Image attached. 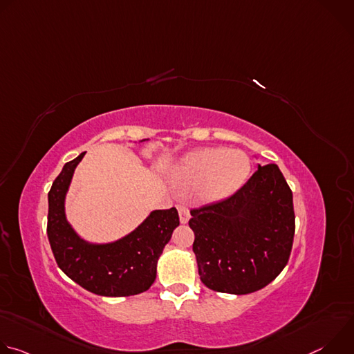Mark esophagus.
<instances>
[{
    "mask_svg": "<svg viewBox=\"0 0 354 354\" xmlns=\"http://www.w3.org/2000/svg\"><path fill=\"white\" fill-rule=\"evenodd\" d=\"M178 212H179V220L182 224H186L190 218V213H189V209L185 207V206H178Z\"/></svg>",
    "mask_w": 354,
    "mask_h": 354,
    "instance_id": "1",
    "label": "esophagus"
}]
</instances>
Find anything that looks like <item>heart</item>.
<instances>
[{
	"instance_id": "b5f03b06",
	"label": "heart",
	"mask_w": 354,
	"mask_h": 354,
	"mask_svg": "<svg viewBox=\"0 0 354 354\" xmlns=\"http://www.w3.org/2000/svg\"><path fill=\"white\" fill-rule=\"evenodd\" d=\"M250 161L242 151L201 148L182 157L169 169V179L180 187H194L198 203L212 205L228 198L248 179Z\"/></svg>"
}]
</instances>
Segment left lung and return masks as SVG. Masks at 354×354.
<instances>
[{"instance_id": "left-lung-1", "label": "left lung", "mask_w": 354, "mask_h": 354, "mask_svg": "<svg viewBox=\"0 0 354 354\" xmlns=\"http://www.w3.org/2000/svg\"><path fill=\"white\" fill-rule=\"evenodd\" d=\"M200 280L210 290L249 294L288 262L295 231L292 192L276 164L258 171L225 200L190 210Z\"/></svg>"}]
</instances>
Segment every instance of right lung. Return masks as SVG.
<instances>
[{
	"label": "right lung",
	"mask_w": 354,
	"mask_h": 354,
	"mask_svg": "<svg viewBox=\"0 0 354 354\" xmlns=\"http://www.w3.org/2000/svg\"><path fill=\"white\" fill-rule=\"evenodd\" d=\"M84 156L81 153L63 167L48 192L47 236L55 259L73 281L93 294L129 297L144 292L156 281L158 259L179 225L178 210L151 212L134 231L115 242L82 239L67 221L64 201Z\"/></svg>",
	"instance_id": "right-lung-1"
}]
</instances>
